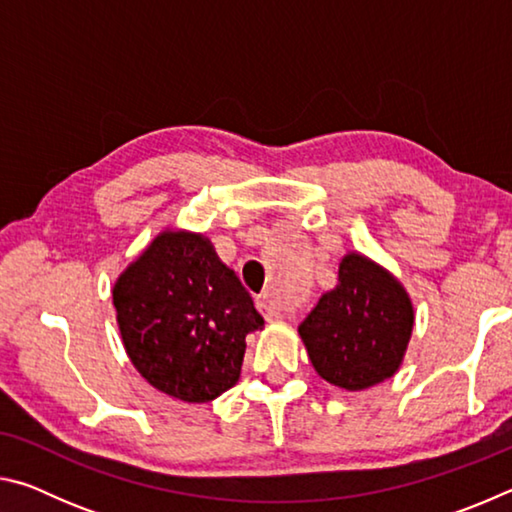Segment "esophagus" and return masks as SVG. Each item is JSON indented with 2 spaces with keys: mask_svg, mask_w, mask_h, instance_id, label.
I'll use <instances>...</instances> for the list:
<instances>
[{
  "mask_svg": "<svg viewBox=\"0 0 512 512\" xmlns=\"http://www.w3.org/2000/svg\"><path fill=\"white\" fill-rule=\"evenodd\" d=\"M257 309H259V314H262L266 320H280L282 318V311L277 309L275 305H271V302H268L266 298H259L257 300Z\"/></svg>",
  "mask_w": 512,
  "mask_h": 512,
  "instance_id": "34e87169",
  "label": "esophagus"
}]
</instances>
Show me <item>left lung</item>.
I'll list each match as a JSON object with an SVG mask.
<instances>
[{
    "label": "left lung",
    "instance_id": "8db88e82",
    "mask_svg": "<svg viewBox=\"0 0 512 512\" xmlns=\"http://www.w3.org/2000/svg\"><path fill=\"white\" fill-rule=\"evenodd\" d=\"M411 329L413 307L400 282L352 253L339 266L336 289L318 300L298 332L320 377L361 391L395 375Z\"/></svg>",
    "mask_w": 512,
    "mask_h": 512
}]
</instances>
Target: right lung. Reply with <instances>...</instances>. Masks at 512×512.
Masks as SVG:
<instances>
[{
    "label": "right lung",
    "instance_id": "right-lung-1",
    "mask_svg": "<svg viewBox=\"0 0 512 512\" xmlns=\"http://www.w3.org/2000/svg\"><path fill=\"white\" fill-rule=\"evenodd\" d=\"M124 348L140 375L183 402H210L237 384L246 334L264 318L212 244L162 232L112 291Z\"/></svg>",
    "mask_w": 512,
    "mask_h": 512
}]
</instances>
